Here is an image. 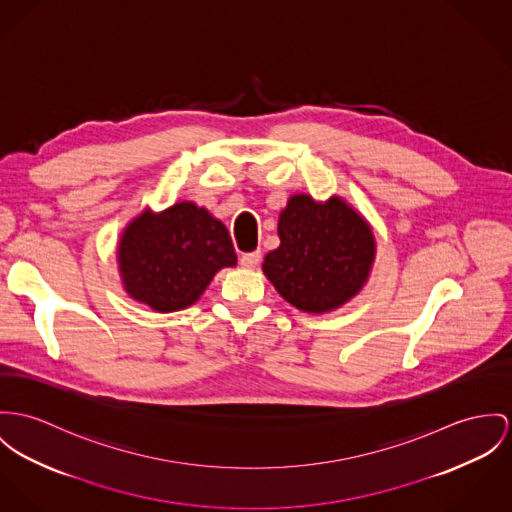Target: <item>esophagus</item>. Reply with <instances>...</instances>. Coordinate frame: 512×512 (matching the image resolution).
I'll list each match as a JSON object with an SVG mask.
<instances>
[{"label": "esophagus", "mask_w": 512, "mask_h": 512, "mask_svg": "<svg viewBox=\"0 0 512 512\" xmlns=\"http://www.w3.org/2000/svg\"><path fill=\"white\" fill-rule=\"evenodd\" d=\"M259 261H261V253H259V251L243 253V255H241V259H239V263H241V267H243V269H255V267L259 265Z\"/></svg>", "instance_id": "34e87169"}]
</instances>
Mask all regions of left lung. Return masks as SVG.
Segmentation results:
<instances>
[{
	"mask_svg": "<svg viewBox=\"0 0 512 512\" xmlns=\"http://www.w3.org/2000/svg\"><path fill=\"white\" fill-rule=\"evenodd\" d=\"M278 237L263 273L288 304L308 314L347 304L366 284L376 257L370 224L341 197L315 202L294 195L280 212Z\"/></svg>",
	"mask_w": 512,
	"mask_h": 512,
	"instance_id": "left-lung-1",
	"label": "left lung"
}]
</instances>
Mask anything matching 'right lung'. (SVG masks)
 Returning a JSON list of instances; mask_svg holds the SVG:
<instances>
[{"mask_svg":"<svg viewBox=\"0 0 512 512\" xmlns=\"http://www.w3.org/2000/svg\"><path fill=\"white\" fill-rule=\"evenodd\" d=\"M117 259L126 294L163 314L193 306L220 269L237 263L226 226L195 202L144 210L124 228Z\"/></svg>","mask_w":512,"mask_h":512,"instance_id":"right-lung-1","label":"right lung"}]
</instances>
